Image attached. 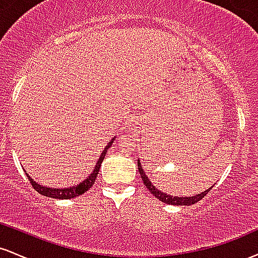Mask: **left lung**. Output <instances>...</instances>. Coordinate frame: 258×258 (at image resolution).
Listing matches in <instances>:
<instances>
[{
	"mask_svg": "<svg viewBox=\"0 0 258 258\" xmlns=\"http://www.w3.org/2000/svg\"><path fill=\"white\" fill-rule=\"evenodd\" d=\"M137 164H138L139 174H141L142 180H143L144 185H146L147 188L149 189L150 193H152V194L154 195V197L156 198V199H159L160 201H162V203L170 204V205H193V204L198 203V201L203 199V198L205 197V195H206L207 193H209L210 190H211V188H210L209 190L203 191V193H201V194H198L197 197H189V198H186V197H185V198H184V197H182V198L170 197V195L164 194V193H162V191H159L158 189H156L155 186H154V185L152 184V183H150V180L148 179V177L146 176V173L143 172V168H142V166H141V162H139V160H138Z\"/></svg>",
	"mask_w": 258,
	"mask_h": 258,
	"instance_id": "1",
	"label": "left lung"
}]
</instances>
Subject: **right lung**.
I'll return each instance as SVG.
<instances>
[{"label": "right lung", "mask_w": 258, "mask_h": 258, "mask_svg": "<svg viewBox=\"0 0 258 258\" xmlns=\"http://www.w3.org/2000/svg\"><path fill=\"white\" fill-rule=\"evenodd\" d=\"M112 142H114V138H112L111 142H109L108 146L105 147L104 152H103L102 155H100L98 162H97V165H96V168H94L93 172L91 173V176L76 186H72V188H65V189L47 188V186H42V185L37 184V183L35 182V180L32 179L29 174H26V176H28V178H29V180H30L31 185L34 186L35 190L38 191L41 195H44V197H49V198H54V199H73V198H76V197H79V195H82L85 191H87L88 189L93 186L94 182H96L97 176H98L100 165H102V161L104 160L105 154H106V152H108L109 148H110Z\"/></svg>", "instance_id": "1"}]
</instances>
